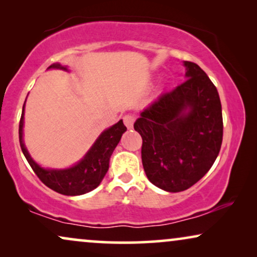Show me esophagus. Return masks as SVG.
<instances>
[{"instance_id": "obj_1", "label": "esophagus", "mask_w": 257, "mask_h": 257, "mask_svg": "<svg viewBox=\"0 0 257 257\" xmlns=\"http://www.w3.org/2000/svg\"><path fill=\"white\" fill-rule=\"evenodd\" d=\"M122 120H124V124H125L126 127H127V128H132L133 127V122H135V117H133L132 114L124 115Z\"/></svg>"}]
</instances>
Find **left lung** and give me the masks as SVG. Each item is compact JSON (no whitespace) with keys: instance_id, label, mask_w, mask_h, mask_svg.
I'll use <instances>...</instances> for the list:
<instances>
[{"instance_id":"8db88e82","label":"left lung","mask_w":257,"mask_h":257,"mask_svg":"<svg viewBox=\"0 0 257 257\" xmlns=\"http://www.w3.org/2000/svg\"><path fill=\"white\" fill-rule=\"evenodd\" d=\"M184 66L185 82L161 94L135 122L146 177L172 193L189 188L210 170L223 136L215 85L198 64L185 61Z\"/></svg>"}]
</instances>
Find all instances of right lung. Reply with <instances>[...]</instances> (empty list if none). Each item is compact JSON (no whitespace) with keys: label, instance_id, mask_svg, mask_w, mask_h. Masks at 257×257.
<instances>
[{"label":"right lung","instance_id":"right-lung-1","mask_svg":"<svg viewBox=\"0 0 257 257\" xmlns=\"http://www.w3.org/2000/svg\"><path fill=\"white\" fill-rule=\"evenodd\" d=\"M48 69H59L68 71V68L61 65L59 63H55ZM24 105H26V101H24ZM24 105L19 127L20 145L24 157L33 168V171L40 178V180L49 188H51L52 191L63 195H82L98 187L108 170L112 153L120 142L122 133L126 131V126L122 120H119L117 124L112 125L111 127L101 132L93 145L91 146V149L82 158V160H79L73 166L63 168V170L44 168L41 167L30 157L26 145H24Z\"/></svg>","mask_w":257,"mask_h":257}]
</instances>
